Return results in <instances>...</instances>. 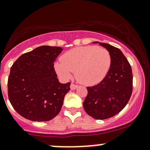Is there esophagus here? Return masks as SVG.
<instances>
[{
    "mask_svg": "<svg viewBox=\"0 0 150 150\" xmlns=\"http://www.w3.org/2000/svg\"><path fill=\"white\" fill-rule=\"evenodd\" d=\"M78 87V85H75L74 83H71L70 85V88L72 89V90H75V89H76Z\"/></svg>",
    "mask_w": 150,
    "mask_h": 150,
    "instance_id": "esophagus-1",
    "label": "esophagus"
}]
</instances>
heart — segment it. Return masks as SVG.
<instances>
[{"label":"heart","mask_w":150,"mask_h":150,"mask_svg":"<svg viewBox=\"0 0 150 150\" xmlns=\"http://www.w3.org/2000/svg\"><path fill=\"white\" fill-rule=\"evenodd\" d=\"M61 61L56 64V69L62 78L69 79L71 72H75L78 82L89 86L105 78L111 66V56L102 47L87 46L67 51Z\"/></svg>","instance_id":"b5f03b06"}]
</instances>
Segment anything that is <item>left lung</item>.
<instances>
[{"mask_svg": "<svg viewBox=\"0 0 150 150\" xmlns=\"http://www.w3.org/2000/svg\"><path fill=\"white\" fill-rule=\"evenodd\" d=\"M110 52L111 66L105 78L96 86L87 87L83 102L85 111L97 120L113 117L125 107L133 90L131 67L119 48L99 42Z\"/></svg>", "mask_w": 150, "mask_h": 150, "instance_id": "1", "label": "left lung"}]
</instances>
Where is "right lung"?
<instances>
[{"label":"right lung","instance_id":"obj_1","mask_svg":"<svg viewBox=\"0 0 150 150\" xmlns=\"http://www.w3.org/2000/svg\"><path fill=\"white\" fill-rule=\"evenodd\" d=\"M62 48L42 46L19 57L11 67L8 95L12 107L32 121H48L59 114L70 83L57 79L54 63Z\"/></svg>","mask_w":150,"mask_h":150}]
</instances>
